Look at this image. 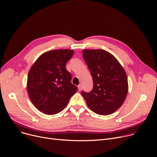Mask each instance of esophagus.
<instances>
[{"label":"esophagus","mask_w":157,"mask_h":157,"mask_svg":"<svg viewBox=\"0 0 157 157\" xmlns=\"http://www.w3.org/2000/svg\"><path fill=\"white\" fill-rule=\"evenodd\" d=\"M78 88L79 91H81V90H82V85H79L78 86Z\"/></svg>","instance_id":"esophagus-1"}]
</instances>
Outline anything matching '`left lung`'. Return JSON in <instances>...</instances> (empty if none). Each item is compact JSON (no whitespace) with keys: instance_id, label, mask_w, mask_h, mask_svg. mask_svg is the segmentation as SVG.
Here are the masks:
<instances>
[{"instance_id":"obj_1","label":"left lung","mask_w":157,"mask_h":157,"mask_svg":"<svg viewBox=\"0 0 157 157\" xmlns=\"http://www.w3.org/2000/svg\"><path fill=\"white\" fill-rule=\"evenodd\" d=\"M83 55L91 72L94 88L82 92L88 108L100 115H108L124 102L128 90L126 72L112 54L103 49H83Z\"/></svg>"}]
</instances>
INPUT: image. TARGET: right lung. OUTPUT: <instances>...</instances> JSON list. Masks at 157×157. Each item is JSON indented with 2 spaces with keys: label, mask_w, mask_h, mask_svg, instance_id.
Instances as JSON below:
<instances>
[{
  "label": "right lung",
  "mask_w": 157,
  "mask_h": 157,
  "mask_svg": "<svg viewBox=\"0 0 157 157\" xmlns=\"http://www.w3.org/2000/svg\"><path fill=\"white\" fill-rule=\"evenodd\" d=\"M74 53L71 49H55L41 55L29 72L27 88L33 104L48 115L61 112L78 87L71 83L65 65Z\"/></svg>",
  "instance_id": "add662e5"
}]
</instances>
